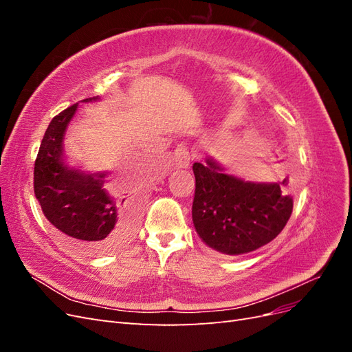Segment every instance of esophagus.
<instances>
[{
	"label": "esophagus",
	"mask_w": 352,
	"mask_h": 352,
	"mask_svg": "<svg viewBox=\"0 0 352 352\" xmlns=\"http://www.w3.org/2000/svg\"><path fill=\"white\" fill-rule=\"evenodd\" d=\"M190 163L189 150L185 145H177L175 150V164L177 168H186Z\"/></svg>",
	"instance_id": "esophagus-1"
}]
</instances>
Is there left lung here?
Wrapping results in <instances>:
<instances>
[{
  "label": "left lung",
  "mask_w": 352,
  "mask_h": 352,
  "mask_svg": "<svg viewBox=\"0 0 352 352\" xmlns=\"http://www.w3.org/2000/svg\"><path fill=\"white\" fill-rule=\"evenodd\" d=\"M192 221L198 236L221 254L258 250L286 226L294 208L289 182L255 184L229 175L212 158L194 163Z\"/></svg>",
  "instance_id": "obj_1"
}]
</instances>
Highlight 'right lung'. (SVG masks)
<instances>
[{
	"label": "right lung",
	"instance_id": "1",
	"mask_svg": "<svg viewBox=\"0 0 352 352\" xmlns=\"http://www.w3.org/2000/svg\"><path fill=\"white\" fill-rule=\"evenodd\" d=\"M76 111L78 104H73L51 120L35 160L34 190L42 212L60 233L83 252L105 254L132 238L140 202L111 197L105 188L107 172H82L66 163L63 142Z\"/></svg>",
	"mask_w": 352,
	"mask_h": 352
}]
</instances>
